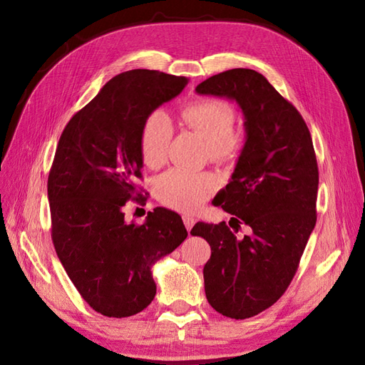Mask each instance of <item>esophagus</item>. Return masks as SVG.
<instances>
[{
	"label": "esophagus",
	"mask_w": 365,
	"mask_h": 365,
	"mask_svg": "<svg viewBox=\"0 0 365 365\" xmlns=\"http://www.w3.org/2000/svg\"><path fill=\"white\" fill-rule=\"evenodd\" d=\"M183 223H185L186 230L191 231V228L194 227V223H195V219L192 216H183Z\"/></svg>",
	"instance_id": "1"
}]
</instances>
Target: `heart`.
I'll use <instances>...</instances> for the list:
<instances>
[{"instance_id":"1","label":"heart","mask_w":365,"mask_h":365,"mask_svg":"<svg viewBox=\"0 0 365 365\" xmlns=\"http://www.w3.org/2000/svg\"><path fill=\"white\" fill-rule=\"evenodd\" d=\"M185 125L200 134L210 146V153L219 160L235 157L244 143L236 130L235 110L220 100L192 101L182 110ZM173 137L171 120L165 112L154 110L149 114L140 133V154L149 168L165 163L168 146ZM217 188V179L210 173H192L171 170L155 180L154 190L158 200L166 207L179 211H195L207 202Z\"/></svg>"}]
</instances>
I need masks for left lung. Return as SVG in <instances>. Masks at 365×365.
I'll return each instance as SVG.
<instances>
[{"label": "left lung", "instance_id": "obj_1", "mask_svg": "<svg viewBox=\"0 0 365 365\" xmlns=\"http://www.w3.org/2000/svg\"><path fill=\"white\" fill-rule=\"evenodd\" d=\"M202 96L227 97L244 112L247 133L230 183L214 205L231 214L229 230L197 222L191 230L211 247L203 267L210 305L231 319H247L285 293L316 225L319 173L302 115L253 69H230L202 81ZM240 225L250 227L237 238Z\"/></svg>", "mask_w": 365, "mask_h": 365}]
</instances>
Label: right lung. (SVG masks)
Segmentation results:
<instances>
[{"label":"right lung","instance_id":"add662e5","mask_svg":"<svg viewBox=\"0 0 365 365\" xmlns=\"http://www.w3.org/2000/svg\"><path fill=\"white\" fill-rule=\"evenodd\" d=\"M186 83L158 71L118 73L60 137L48 179L52 242L72 284L103 316L145 310L157 289L153 265L188 236L182 217L166 208L149 211L143 225L128 223L123 212L142 195L135 182L145 120Z\"/></svg>","mask_w":365,"mask_h":365}]
</instances>
